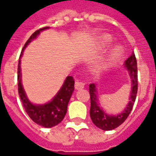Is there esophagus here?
<instances>
[{
    "mask_svg": "<svg viewBox=\"0 0 156 156\" xmlns=\"http://www.w3.org/2000/svg\"><path fill=\"white\" fill-rule=\"evenodd\" d=\"M84 83L80 81V80H76V83H75V87H76V90H80V89L84 88Z\"/></svg>",
    "mask_w": 156,
    "mask_h": 156,
    "instance_id": "1",
    "label": "esophagus"
}]
</instances>
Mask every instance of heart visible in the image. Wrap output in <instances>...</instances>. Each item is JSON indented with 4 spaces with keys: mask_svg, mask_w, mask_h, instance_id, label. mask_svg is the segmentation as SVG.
I'll return each mask as SVG.
<instances>
[{
    "mask_svg": "<svg viewBox=\"0 0 156 156\" xmlns=\"http://www.w3.org/2000/svg\"><path fill=\"white\" fill-rule=\"evenodd\" d=\"M105 40L106 41H108L109 40V37H105ZM121 53H122V51H121V48H119V47H117L115 48V50H114V52H113V55H112V59L113 60H115L117 59L118 58H120L121 55Z\"/></svg>",
    "mask_w": 156,
    "mask_h": 156,
    "instance_id": "heart-1",
    "label": "heart"
}]
</instances>
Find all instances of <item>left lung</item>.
<instances>
[{"instance_id":"8db88e82","label":"left lung","mask_w":156,"mask_h":156,"mask_svg":"<svg viewBox=\"0 0 156 156\" xmlns=\"http://www.w3.org/2000/svg\"><path fill=\"white\" fill-rule=\"evenodd\" d=\"M126 67L129 71L133 87H132V92H131L129 104L126 107L125 110L120 115H109L106 113L104 112L98 104L96 85L94 83L89 85V93H90V100H91L90 116H91L93 124L102 130L110 131V130L118 127L127 119V117L133 109L137 92V59H136L134 52H132L131 56L126 60Z\"/></svg>"}]
</instances>
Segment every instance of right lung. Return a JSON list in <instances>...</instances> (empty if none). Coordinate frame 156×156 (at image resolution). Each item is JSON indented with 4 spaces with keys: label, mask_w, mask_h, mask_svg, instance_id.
Masks as SVG:
<instances>
[{
    "label": "right lung",
    "mask_w": 156,
    "mask_h": 156,
    "mask_svg": "<svg viewBox=\"0 0 156 156\" xmlns=\"http://www.w3.org/2000/svg\"><path fill=\"white\" fill-rule=\"evenodd\" d=\"M48 29V27H43L40 30L34 32L29 40L24 44L21 51L20 57L22 56L23 49L27 47V45L32 40H34L39 35L41 31ZM18 87H19V94L23 106L28 114V115L30 117L32 121L36 124L44 126V127H52L54 126L59 124L66 115L68 108V104L70 99L74 88H75V80L72 76H68L64 81L63 87H61L60 91L58 94L54 97V98L44 105H32L30 101L28 100L25 92L23 91L21 83V69H20V60L19 62V68H18Z\"/></svg>",
    "instance_id": "obj_1"
}]
</instances>
